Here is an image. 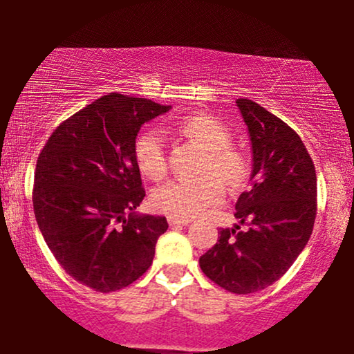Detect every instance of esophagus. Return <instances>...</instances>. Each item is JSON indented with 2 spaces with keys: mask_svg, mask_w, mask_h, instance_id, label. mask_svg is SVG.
<instances>
[{
  "mask_svg": "<svg viewBox=\"0 0 354 354\" xmlns=\"http://www.w3.org/2000/svg\"><path fill=\"white\" fill-rule=\"evenodd\" d=\"M169 225H188L190 224V221L188 219H180V217H169Z\"/></svg>",
  "mask_w": 354,
  "mask_h": 354,
  "instance_id": "1",
  "label": "esophagus"
}]
</instances>
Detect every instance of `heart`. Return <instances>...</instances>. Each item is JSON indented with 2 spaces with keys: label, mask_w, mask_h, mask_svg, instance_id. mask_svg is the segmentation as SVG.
Here are the masks:
<instances>
[{
  "label": "heart",
  "mask_w": 354,
  "mask_h": 354,
  "mask_svg": "<svg viewBox=\"0 0 354 354\" xmlns=\"http://www.w3.org/2000/svg\"><path fill=\"white\" fill-rule=\"evenodd\" d=\"M172 129L205 149L203 174L212 172L227 187L241 185L248 176V161L243 153L230 147V130L221 120L207 114H193L177 120ZM135 159L145 177L159 180L166 176L167 154L162 135L156 130L140 135L135 143ZM216 179L205 176L195 180L177 178L164 183L154 190L153 205L172 217L190 219L222 201L224 190Z\"/></svg>",
  "instance_id": "b5f03b06"
}]
</instances>
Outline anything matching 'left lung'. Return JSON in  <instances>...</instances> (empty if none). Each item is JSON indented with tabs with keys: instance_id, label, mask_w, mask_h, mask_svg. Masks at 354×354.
I'll return each mask as SVG.
<instances>
[{
	"instance_id": "obj_1",
	"label": "left lung",
	"mask_w": 354,
	"mask_h": 354,
	"mask_svg": "<svg viewBox=\"0 0 354 354\" xmlns=\"http://www.w3.org/2000/svg\"><path fill=\"white\" fill-rule=\"evenodd\" d=\"M236 108L253 151L251 188L235 203L239 224L221 230L200 268L219 287L246 295L277 282L304 250L316 219L317 180L295 130L251 100H236Z\"/></svg>"
}]
</instances>
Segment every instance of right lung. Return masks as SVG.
Wrapping results in <instances>:
<instances>
[{"mask_svg":"<svg viewBox=\"0 0 354 354\" xmlns=\"http://www.w3.org/2000/svg\"><path fill=\"white\" fill-rule=\"evenodd\" d=\"M171 109L109 93L64 120L37 159L33 211L48 248L95 292L127 287L147 272L164 216L138 214L145 198L135 140Z\"/></svg>","mask_w":354,"mask_h":354,"instance_id":"obj_1","label":"right lung"}]
</instances>
